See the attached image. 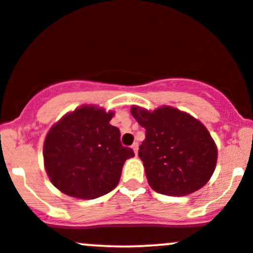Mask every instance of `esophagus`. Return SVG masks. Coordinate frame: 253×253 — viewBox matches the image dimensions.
Returning <instances> with one entry per match:
<instances>
[{"label": "esophagus", "instance_id": "1", "mask_svg": "<svg viewBox=\"0 0 253 253\" xmlns=\"http://www.w3.org/2000/svg\"><path fill=\"white\" fill-rule=\"evenodd\" d=\"M132 149H133L134 154H135V155H137V154H138V143H137V142L132 144Z\"/></svg>", "mask_w": 253, "mask_h": 253}]
</instances>
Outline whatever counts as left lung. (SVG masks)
I'll list each match as a JSON object with an SVG mask.
<instances>
[{"label":"left lung","instance_id":"left-lung-1","mask_svg":"<svg viewBox=\"0 0 253 253\" xmlns=\"http://www.w3.org/2000/svg\"><path fill=\"white\" fill-rule=\"evenodd\" d=\"M131 113L145 128L138 155L154 190L184 196L209 182L216 169L217 148L200 121L169 106L153 113L132 106Z\"/></svg>","mask_w":253,"mask_h":253}]
</instances>
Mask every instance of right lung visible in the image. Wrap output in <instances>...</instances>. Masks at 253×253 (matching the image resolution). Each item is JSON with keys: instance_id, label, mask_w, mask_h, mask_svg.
Listing matches in <instances>:
<instances>
[{"instance_id": "1", "label": "right lung", "mask_w": 253, "mask_h": 253, "mask_svg": "<svg viewBox=\"0 0 253 253\" xmlns=\"http://www.w3.org/2000/svg\"><path fill=\"white\" fill-rule=\"evenodd\" d=\"M113 115L81 106L50 128L43 145L44 167L62 193L95 199L115 189L125 161L134 153L121 144L120 129L109 124Z\"/></svg>"}]
</instances>
